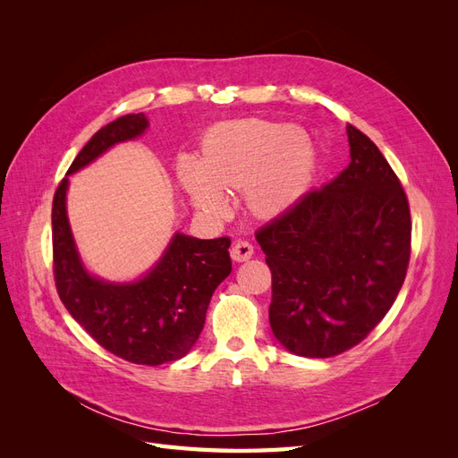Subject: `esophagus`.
Instances as JSON below:
<instances>
[{"label":"esophagus","mask_w":458,"mask_h":458,"mask_svg":"<svg viewBox=\"0 0 458 458\" xmlns=\"http://www.w3.org/2000/svg\"><path fill=\"white\" fill-rule=\"evenodd\" d=\"M254 254V246L248 241H237L231 246V258L234 261H248Z\"/></svg>","instance_id":"esophagus-1"}]
</instances>
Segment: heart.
<instances>
[{
  "label": "heart",
  "instance_id": "obj_1",
  "mask_svg": "<svg viewBox=\"0 0 458 458\" xmlns=\"http://www.w3.org/2000/svg\"><path fill=\"white\" fill-rule=\"evenodd\" d=\"M315 162L313 145L294 123L239 120L210 130L200 160L179 157L177 175L204 212H224V189L246 187L248 206L259 216H273L300 200Z\"/></svg>",
  "mask_w": 458,
  "mask_h": 458
}]
</instances>
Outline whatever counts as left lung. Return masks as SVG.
Returning a JSON list of instances; mask_svg holds the SVG:
<instances>
[{
    "label": "left lung",
    "mask_w": 458,
    "mask_h": 458,
    "mask_svg": "<svg viewBox=\"0 0 458 458\" xmlns=\"http://www.w3.org/2000/svg\"><path fill=\"white\" fill-rule=\"evenodd\" d=\"M348 168L256 233L271 269V330L301 357L340 355L363 342L409 267L405 191L363 131L348 126Z\"/></svg>",
    "instance_id": "1"
}]
</instances>
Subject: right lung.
I'll return each mask as SVG.
<instances>
[{
  "mask_svg": "<svg viewBox=\"0 0 458 458\" xmlns=\"http://www.w3.org/2000/svg\"><path fill=\"white\" fill-rule=\"evenodd\" d=\"M147 126L143 113L120 116L78 152L53 197V275L64 308L97 344L130 363L157 367L182 359L199 340L214 290L231 273V239L175 233L145 276L116 284L86 271L66 217L68 175Z\"/></svg>",
  "mask_w": 458,
  "mask_h": 458,
  "instance_id": "add662e5",
  "label": "right lung"
}]
</instances>
